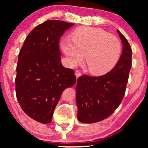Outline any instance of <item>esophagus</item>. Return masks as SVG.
<instances>
[{
    "instance_id": "1",
    "label": "esophagus",
    "mask_w": 148,
    "mask_h": 148,
    "mask_svg": "<svg viewBox=\"0 0 148 148\" xmlns=\"http://www.w3.org/2000/svg\"><path fill=\"white\" fill-rule=\"evenodd\" d=\"M75 75L77 79H78L80 76H82V73H81L79 71H76L75 73Z\"/></svg>"
}]
</instances>
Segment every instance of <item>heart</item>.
<instances>
[{
	"label": "heart",
	"instance_id": "heart-1",
	"mask_svg": "<svg viewBox=\"0 0 148 148\" xmlns=\"http://www.w3.org/2000/svg\"><path fill=\"white\" fill-rule=\"evenodd\" d=\"M60 47L69 63L75 66L84 59L89 71L102 75L110 71L119 61L122 46L116 36L100 28L82 27L75 30L72 39L63 38Z\"/></svg>",
	"mask_w": 148,
	"mask_h": 148
}]
</instances>
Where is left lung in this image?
Masks as SVG:
<instances>
[{"mask_svg":"<svg viewBox=\"0 0 148 148\" xmlns=\"http://www.w3.org/2000/svg\"><path fill=\"white\" fill-rule=\"evenodd\" d=\"M117 32L123 47L114 67L100 77L84 75L77 82V119L82 123H96L108 118L118 108L125 96L132 62V50L125 36L119 30Z\"/></svg>","mask_w":148,"mask_h":148,"instance_id":"1","label":"left lung"}]
</instances>
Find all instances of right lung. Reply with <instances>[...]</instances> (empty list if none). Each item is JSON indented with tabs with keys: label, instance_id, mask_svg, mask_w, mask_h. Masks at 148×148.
<instances>
[{
	"label": "right lung",
	"instance_id": "obj_1",
	"mask_svg": "<svg viewBox=\"0 0 148 148\" xmlns=\"http://www.w3.org/2000/svg\"><path fill=\"white\" fill-rule=\"evenodd\" d=\"M74 23L48 20L34 28L20 50L16 96L22 110L38 122L51 123L62 93L76 82L74 71L61 63L58 44Z\"/></svg>",
	"mask_w": 148,
	"mask_h": 148
}]
</instances>
